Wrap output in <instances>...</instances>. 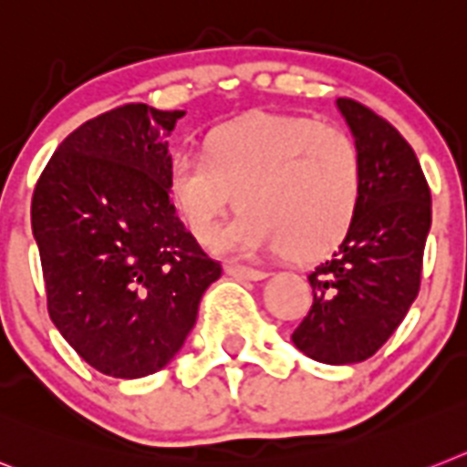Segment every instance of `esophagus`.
<instances>
[{
    "label": "esophagus",
    "mask_w": 467,
    "mask_h": 467,
    "mask_svg": "<svg viewBox=\"0 0 467 467\" xmlns=\"http://www.w3.org/2000/svg\"><path fill=\"white\" fill-rule=\"evenodd\" d=\"M224 272L229 276H234V279H248V281H260L267 276L265 272H262V269L245 267V265H234V262H229V265H226Z\"/></svg>",
    "instance_id": "esophagus-1"
}]
</instances>
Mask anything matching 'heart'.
Here are the masks:
<instances>
[{
  "instance_id": "obj_1",
  "label": "heart",
  "mask_w": 467,
  "mask_h": 467,
  "mask_svg": "<svg viewBox=\"0 0 467 467\" xmlns=\"http://www.w3.org/2000/svg\"><path fill=\"white\" fill-rule=\"evenodd\" d=\"M363 155L348 130L307 114H253L212 129L200 155H176L167 195L195 241L231 255L310 262L341 245L363 200Z\"/></svg>"
}]
</instances>
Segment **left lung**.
Here are the masks:
<instances>
[{"mask_svg":"<svg viewBox=\"0 0 467 467\" xmlns=\"http://www.w3.org/2000/svg\"><path fill=\"white\" fill-rule=\"evenodd\" d=\"M337 104L363 155V200L348 236L307 275L312 306L291 338L317 363L350 365L375 356L418 298L432 195L387 119L350 98Z\"/></svg>","mask_w":467,"mask_h":467,"instance_id":"8db88e82","label":"left lung"}]
</instances>
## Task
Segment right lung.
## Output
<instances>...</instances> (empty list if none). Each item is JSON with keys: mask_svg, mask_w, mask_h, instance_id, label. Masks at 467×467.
<instances>
[{"mask_svg": "<svg viewBox=\"0 0 467 467\" xmlns=\"http://www.w3.org/2000/svg\"><path fill=\"white\" fill-rule=\"evenodd\" d=\"M183 114L140 102L104 111L64 138L35 183L49 317L90 368L119 379L164 368L222 276L167 195V136Z\"/></svg>", "mask_w": 467, "mask_h": 467, "instance_id": "add662e5", "label": "right lung"}]
</instances>
